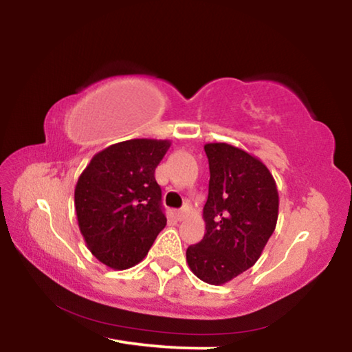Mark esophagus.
<instances>
[{
	"instance_id": "esophagus-1",
	"label": "esophagus",
	"mask_w": 352,
	"mask_h": 352,
	"mask_svg": "<svg viewBox=\"0 0 352 352\" xmlns=\"http://www.w3.org/2000/svg\"><path fill=\"white\" fill-rule=\"evenodd\" d=\"M188 214H189V206L186 205V206H183L182 210H178V211L175 212L177 220H180V222H182V220H184V219L188 217Z\"/></svg>"
}]
</instances>
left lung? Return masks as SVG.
Segmentation results:
<instances>
[{
  "instance_id": "left-lung-1",
  "label": "left lung",
  "mask_w": 352,
  "mask_h": 352,
  "mask_svg": "<svg viewBox=\"0 0 352 352\" xmlns=\"http://www.w3.org/2000/svg\"><path fill=\"white\" fill-rule=\"evenodd\" d=\"M205 152L210 163L206 233L188 247L186 261L201 281L220 285L259 259L275 231L279 197L261 160L226 142L205 144Z\"/></svg>"
}]
</instances>
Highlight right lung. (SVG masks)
<instances>
[{"instance_id":"right-lung-1","label":"right lung","mask_w":352,"mask_h":352,"mask_svg":"<svg viewBox=\"0 0 352 352\" xmlns=\"http://www.w3.org/2000/svg\"><path fill=\"white\" fill-rule=\"evenodd\" d=\"M168 140H129L94 155L74 190L80 233L90 252L110 269L133 267L166 226L155 169Z\"/></svg>"}]
</instances>
